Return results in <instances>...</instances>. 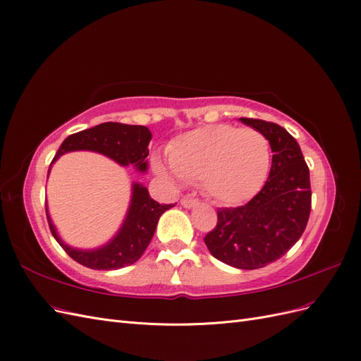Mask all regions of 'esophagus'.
Masks as SVG:
<instances>
[{
  "label": "esophagus",
  "instance_id": "obj_1",
  "mask_svg": "<svg viewBox=\"0 0 361 361\" xmlns=\"http://www.w3.org/2000/svg\"><path fill=\"white\" fill-rule=\"evenodd\" d=\"M197 203H199V200H197V199H192V197H183V199L180 200V204H182L183 207H188V209H190V207H194Z\"/></svg>",
  "mask_w": 361,
  "mask_h": 361
}]
</instances>
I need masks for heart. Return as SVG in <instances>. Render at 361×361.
Masks as SVG:
<instances>
[{"mask_svg":"<svg viewBox=\"0 0 361 361\" xmlns=\"http://www.w3.org/2000/svg\"><path fill=\"white\" fill-rule=\"evenodd\" d=\"M152 166L157 174L173 182L202 180L212 199L238 204L264 187L271 146L256 129L211 125L178 137L169 147V162L154 157Z\"/></svg>","mask_w":361,"mask_h":361,"instance_id":"b5f03b06","label":"heart"}]
</instances>
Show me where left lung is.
<instances>
[{
	"mask_svg": "<svg viewBox=\"0 0 361 361\" xmlns=\"http://www.w3.org/2000/svg\"><path fill=\"white\" fill-rule=\"evenodd\" d=\"M239 120L268 138L269 176L247 204L218 209L204 244L227 265L257 269L280 259L301 238L312 207L310 173L300 145L285 128L259 118Z\"/></svg>",
	"mask_w": 361,
	"mask_h": 361,
	"instance_id": "obj_1",
	"label": "left lung"
}]
</instances>
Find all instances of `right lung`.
<instances>
[{
    "label": "right lung",
    "instance_id": "right-lung-1",
    "mask_svg": "<svg viewBox=\"0 0 361 361\" xmlns=\"http://www.w3.org/2000/svg\"><path fill=\"white\" fill-rule=\"evenodd\" d=\"M150 140L152 133L146 126L116 122L101 123L69 135L61 143L51 166L68 152L92 150L111 158L120 166H134L138 171L145 173L149 166L146 158L149 155ZM171 206L173 204H159L150 197L146 187L135 182L133 185V197H130V204L122 227L118 228L117 235L110 243L94 250L72 248L64 244L56 231V226L52 224L47 203L45 209L52 236L73 260L87 268L108 271L133 265L141 257L150 239L154 238L159 216Z\"/></svg>",
    "mask_w": 361,
    "mask_h": 361
}]
</instances>
